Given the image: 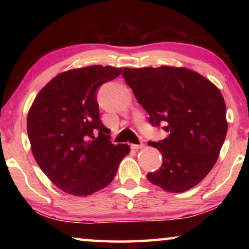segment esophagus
<instances>
[{
	"instance_id": "1",
	"label": "esophagus",
	"mask_w": 249,
	"mask_h": 249,
	"mask_svg": "<svg viewBox=\"0 0 249 249\" xmlns=\"http://www.w3.org/2000/svg\"><path fill=\"white\" fill-rule=\"evenodd\" d=\"M142 147H144V144H142H142H132L131 145V148L136 149V151H137V149H141Z\"/></svg>"
}]
</instances>
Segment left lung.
Here are the masks:
<instances>
[{"instance_id": "obj_1", "label": "left lung", "mask_w": 249, "mask_h": 249, "mask_svg": "<svg viewBox=\"0 0 249 249\" xmlns=\"http://www.w3.org/2000/svg\"><path fill=\"white\" fill-rule=\"evenodd\" d=\"M149 124L169 136L149 142L161 152V168L147 179L165 192L183 193L205 178L217 161L228 122L223 96L209 79L186 68L122 70Z\"/></svg>"}]
</instances>
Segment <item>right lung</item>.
I'll list each match as a JSON object with an SVG mask.
<instances>
[{
    "label": "right lung",
    "mask_w": 249,
    "mask_h": 249,
    "mask_svg": "<svg viewBox=\"0 0 249 249\" xmlns=\"http://www.w3.org/2000/svg\"><path fill=\"white\" fill-rule=\"evenodd\" d=\"M121 68L90 66L54 77L28 112L27 131L37 164L51 181L74 196L103 189L130 147L111 142L98 113L97 89Z\"/></svg>",
    "instance_id": "add662e5"
}]
</instances>
